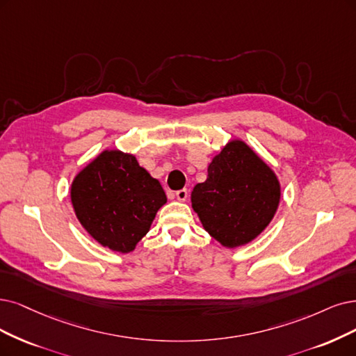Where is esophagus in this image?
<instances>
[{
    "instance_id": "34e87169",
    "label": "esophagus",
    "mask_w": 356,
    "mask_h": 356,
    "mask_svg": "<svg viewBox=\"0 0 356 356\" xmlns=\"http://www.w3.org/2000/svg\"><path fill=\"white\" fill-rule=\"evenodd\" d=\"M188 196H189L188 189H181V191H177V192H176V198H177L180 202H185V201L188 200Z\"/></svg>"
}]
</instances>
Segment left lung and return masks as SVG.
<instances>
[{"label":"left lung","instance_id":"left-lung-1","mask_svg":"<svg viewBox=\"0 0 356 356\" xmlns=\"http://www.w3.org/2000/svg\"><path fill=\"white\" fill-rule=\"evenodd\" d=\"M280 196L274 170L246 142L232 139L208 164L207 180L195 185L191 201L205 232L233 249L266 230Z\"/></svg>","mask_w":356,"mask_h":356}]
</instances>
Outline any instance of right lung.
Instances as JSON below:
<instances>
[{"label":"right lung","instance_id":"obj_1","mask_svg":"<svg viewBox=\"0 0 356 356\" xmlns=\"http://www.w3.org/2000/svg\"><path fill=\"white\" fill-rule=\"evenodd\" d=\"M70 200L92 238L114 252L129 254L149 232L167 196L134 154L104 149L74 176Z\"/></svg>","mask_w":356,"mask_h":356}]
</instances>
